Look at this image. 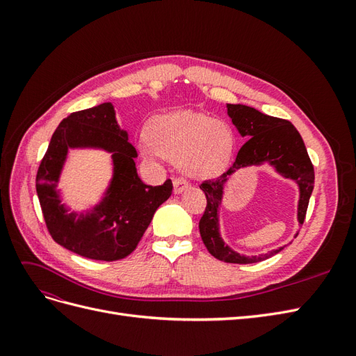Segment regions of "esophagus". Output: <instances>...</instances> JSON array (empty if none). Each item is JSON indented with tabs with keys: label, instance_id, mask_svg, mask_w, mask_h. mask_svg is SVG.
Returning <instances> with one entry per match:
<instances>
[{
	"label": "esophagus",
	"instance_id": "obj_1",
	"mask_svg": "<svg viewBox=\"0 0 356 356\" xmlns=\"http://www.w3.org/2000/svg\"><path fill=\"white\" fill-rule=\"evenodd\" d=\"M187 187H188V181H187L186 178L177 177V178L174 179V191L177 193V195H179V193L184 191Z\"/></svg>",
	"mask_w": 356,
	"mask_h": 356
}]
</instances>
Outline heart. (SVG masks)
I'll list each match as a JSON object with an SVG mask.
<instances>
[{"label": "heart", "mask_w": 356, "mask_h": 356, "mask_svg": "<svg viewBox=\"0 0 356 356\" xmlns=\"http://www.w3.org/2000/svg\"><path fill=\"white\" fill-rule=\"evenodd\" d=\"M148 156L159 153L179 161L191 177H212L229 163L234 148V132L224 122L196 111H175L154 118L149 126Z\"/></svg>", "instance_id": "heart-1"}]
</instances>
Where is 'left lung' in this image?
I'll list each match as a JSON object with an SVG mask.
<instances>
[{
	"mask_svg": "<svg viewBox=\"0 0 356 356\" xmlns=\"http://www.w3.org/2000/svg\"><path fill=\"white\" fill-rule=\"evenodd\" d=\"M227 113L239 134L248 141L239 149L234 163L227 172L218 178L204 179L200 184V190L207 196V208L199 221V230L204 246L215 258L233 264H251L273 257L284 248L260 257H243L224 245L218 232V207L221 204L224 182L227 181V177L248 165H260L263 161H268L279 174L294 179L298 184V222L303 224L309 199L314 191L315 170L303 139L288 120L263 114L241 104H227Z\"/></svg>",
	"mask_w": 356,
	"mask_h": 356,
	"instance_id": "1",
	"label": "left lung"
}]
</instances>
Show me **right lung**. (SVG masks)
<instances>
[{
    "label": "right lung",
    "instance_id": "add662e5",
    "mask_svg": "<svg viewBox=\"0 0 356 356\" xmlns=\"http://www.w3.org/2000/svg\"><path fill=\"white\" fill-rule=\"evenodd\" d=\"M98 146L113 153L115 177L104 200L80 218L60 204L56 184L68 147ZM135 147L118 127L110 102L71 113L53 134L38 166L35 187L47 230L56 243L98 261L122 260L135 251L161 203L172 195V181L147 186L139 179Z\"/></svg>",
    "mask_w": 356,
    "mask_h": 356
}]
</instances>
